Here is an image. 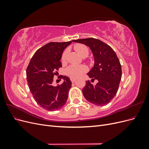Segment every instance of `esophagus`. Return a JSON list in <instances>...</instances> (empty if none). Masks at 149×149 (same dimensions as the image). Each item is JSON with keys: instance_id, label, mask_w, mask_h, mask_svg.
<instances>
[{"instance_id": "obj_1", "label": "esophagus", "mask_w": 149, "mask_h": 149, "mask_svg": "<svg viewBox=\"0 0 149 149\" xmlns=\"http://www.w3.org/2000/svg\"><path fill=\"white\" fill-rule=\"evenodd\" d=\"M71 81L72 83H74L76 81V79H74V78H71Z\"/></svg>"}]
</instances>
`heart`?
Wrapping results in <instances>:
<instances>
[{"mask_svg":"<svg viewBox=\"0 0 149 149\" xmlns=\"http://www.w3.org/2000/svg\"><path fill=\"white\" fill-rule=\"evenodd\" d=\"M75 50L78 53L80 56L82 57L88 56L89 55V49L83 44H77L74 46ZM68 54V50L66 49L62 54L61 60L63 63L66 61V56ZM87 69L83 65H70L66 69V74L70 76L71 78H78L81 76Z\"/></svg>","mask_w":149,"mask_h":149,"instance_id":"heart-1","label":"heart"}]
</instances>
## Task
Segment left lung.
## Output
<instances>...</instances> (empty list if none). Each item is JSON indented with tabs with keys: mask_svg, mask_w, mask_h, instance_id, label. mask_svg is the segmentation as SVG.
<instances>
[{
	"mask_svg": "<svg viewBox=\"0 0 149 149\" xmlns=\"http://www.w3.org/2000/svg\"><path fill=\"white\" fill-rule=\"evenodd\" d=\"M89 47L94 58V65L88 75L96 85L86 81L83 94L86 100L96 106H105L114 97L122 77L121 65L112 48L100 40L88 38L73 40Z\"/></svg>",
	"mask_w": 149,
	"mask_h": 149,
	"instance_id": "obj_1",
	"label": "left lung"
}]
</instances>
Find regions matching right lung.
Listing matches in <instances>:
<instances>
[{
	"label": "right lung",
	"instance_id": "1",
	"mask_svg": "<svg viewBox=\"0 0 149 149\" xmlns=\"http://www.w3.org/2000/svg\"><path fill=\"white\" fill-rule=\"evenodd\" d=\"M50 42L35 53L26 68V79L34 100L44 109L53 111L60 109L68 100L71 81L63 76V83L53 85L54 75L62 67L60 60L64 49L71 43Z\"/></svg>",
	"mask_w": 149,
	"mask_h": 149
}]
</instances>
